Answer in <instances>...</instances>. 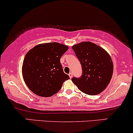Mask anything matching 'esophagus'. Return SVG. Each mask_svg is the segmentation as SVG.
Instances as JSON below:
<instances>
[{
	"mask_svg": "<svg viewBox=\"0 0 133 133\" xmlns=\"http://www.w3.org/2000/svg\"><path fill=\"white\" fill-rule=\"evenodd\" d=\"M68 75H69L70 78H71L72 77H73V74H72V73H70L69 74H68Z\"/></svg>",
	"mask_w": 133,
	"mask_h": 133,
	"instance_id": "esophagus-1",
	"label": "esophagus"
}]
</instances>
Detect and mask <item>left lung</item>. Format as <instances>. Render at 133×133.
<instances>
[{
  "instance_id": "obj_1",
  "label": "left lung",
  "mask_w": 133,
  "mask_h": 133,
  "mask_svg": "<svg viewBox=\"0 0 133 133\" xmlns=\"http://www.w3.org/2000/svg\"><path fill=\"white\" fill-rule=\"evenodd\" d=\"M82 66L80 78L71 80L80 91L94 96L107 88L112 78L114 65L109 54L91 42H83L72 47Z\"/></svg>"
}]
</instances>
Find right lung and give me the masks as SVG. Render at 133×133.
<instances>
[{"instance_id": "obj_1", "label": "right lung", "mask_w": 133, "mask_h": 133, "mask_svg": "<svg viewBox=\"0 0 133 133\" xmlns=\"http://www.w3.org/2000/svg\"><path fill=\"white\" fill-rule=\"evenodd\" d=\"M67 45L50 42L36 45L27 52L22 66L24 81L29 89L41 97H50L60 91L70 79L63 72L60 58Z\"/></svg>"}]
</instances>
